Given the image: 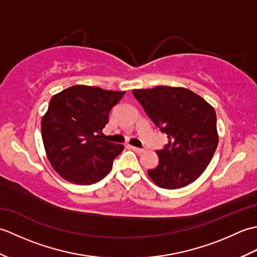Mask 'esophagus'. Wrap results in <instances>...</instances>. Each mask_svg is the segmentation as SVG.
Wrapping results in <instances>:
<instances>
[{
    "mask_svg": "<svg viewBox=\"0 0 257 257\" xmlns=\"http://www.w3.org/2000/svg\"><path fill=\"white\" fill-rule=\"evenodd\" d=\"M130 148H132L135 152H137V154H143V152L145 151L144 149H141V148H137V147H130Z\"/></svg>",
    "mask_w": 257,
    "mask_h": 257,
    "instance_id": "obj_1",
    "label": "esophagus"
}]
</instances>
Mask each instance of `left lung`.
<instances>
[{"mask_svg": "<svg viewBox=\"0 0 257 257\" xmlns=\"http://www.w3.org/2000/svg\"><path fill=\"white\" fill-rule=\"evenodd\" d=\"M133 94L169 139L165 149L157 150L159 165L148 171L150 179L168 190L194 182L209 166L219 144L214 108L183 87L157 86L134 89Z\"/></svg>", "mask_w": 257, "mask_h": 257, "instance_id": "8db88e82", "label": "left lung"}]
</instances>
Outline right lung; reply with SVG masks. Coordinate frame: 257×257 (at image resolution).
Returning a JSON list of instances; mask_svg holds the SVG:
<instances>
[{
    "instance_id": "obj_1",
    "label": "right lung",
    "mask_w": 257,
    "mask_h": 257,
    "mask_svg": "<svg viewBox=\"0 0 257 257\" xmlns=\"http://www.w3.org/2000/svg\"><path fill=\"white\" fill-rule=\"evenodd\" d=\"M123 95L75 85L51 98L41 123L43 144L51 166L66 181L89 185L110 172L123 146L101 139V132Z\"/></svg>"
}]
</instances>
